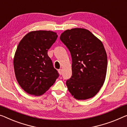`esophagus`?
I'll return each mask as SVG.
<instances>
[{
  "mask_svg": "<svg viewBox=\"0 0 127 127\" xmlns=\"http://www.w3.org/2000/svg\"><path fill=\"white\" fill-rule=\"evenodd\" d=\"M58 73H59V74L60 75H62V69H59L58 70Z\"/></svg>",
  "mask_w": 127,
  "mask_h": 127,
  "instance_id": "34e87169",
  "label": "esophagus"
}]
</instances>
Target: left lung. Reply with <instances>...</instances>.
I'll use <instances>...</instances> for the list:
<instances>
[{
    "label": "left lung",
    "instance_id": "8db88e82",
    "mask_svg": "<svg viewBox=\"0 0 127 127\" xmlns=\"http://www.w3.org/2000/svg\"><path fill=\"white\" fill-rule=\"evenodd\" d=\"M60 40L72 58V75L66 83L68 90L78 100L91 98L99 92L106 79L107 56L103 43L83 28L66 30Z\"/></svg>",
    "mask_w": 127,
    "mask_h": 127
}]
</instances>
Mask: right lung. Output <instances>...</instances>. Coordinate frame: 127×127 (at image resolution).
<instances>
[{"instance_id": "1", "label": "right lung", "mask_w": 127, "mask_h": 127, "mask_svg": "<svg viewBox=\"0 0 127 127\" xmlns=\"http://www.w3.org/2000/svg\"><path fill=\"white\" fill-rule=\"evenodd\" d=\"M57 37L52 31H32L17 46L13 59L15 76L20 87L29 94L42 95L59 77L48 55Z\"/></svg>"}]
</instances>
